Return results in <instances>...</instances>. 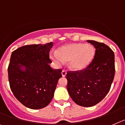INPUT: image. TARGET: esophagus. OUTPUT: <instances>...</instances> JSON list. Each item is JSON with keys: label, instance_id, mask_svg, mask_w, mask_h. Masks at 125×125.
<instances>
[{"label": "esophagus", "instance_id": "esophagus-1", "mask_svg": "<svg viewBox=\"0 0 125 125\" xmlns=\"http://www.w3.org/2000/svg\"><path fill=\"white\" fill-rule=\"evenodd\" d=\"M62 75L63 77H65L66 75H67V72L65 71H62Z\"/></svg>", "mask_w": 125, "mask_h": 125}]
</instances>
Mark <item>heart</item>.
Segmentation results:
<instances>
[{
  "label": "heart",
  "instance_id": "obj_1",
  "mask_svg": "<svg viewBox=\"0 0 125 125\" xmlns=\"http://www.w3.org/2000/svg\"><path fill=\"white\" fill-rule=\"evenodd\" d=\"M95 49L90 44L83 43H70L62 46L57 50L56 54L51 56L58 65L69 62V67L74 71L86 69L93 61Z\"/></svg>",
  "mask_w": 125,
  "mask_h": 125
}]
</instances>
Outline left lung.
<instances>
[{
    "mask_svg": "<svg viewBox=\"0 0 125 125\" xmlns=\"http://www.w3.org/2000/svg\"><path fill=\"white\" fill-rule=\"evenodd\" d=\"M96 49L92 63L83 71L68 72L67 89L73 101L83 107L99 103L109 92L115 74L114 54L104 43L87 41Z\"/></svg>",
    "mask_w": 125,
    "mask_h": 125,
    "instance_id": "1",
    "label": "left lung"
}]
</instances>
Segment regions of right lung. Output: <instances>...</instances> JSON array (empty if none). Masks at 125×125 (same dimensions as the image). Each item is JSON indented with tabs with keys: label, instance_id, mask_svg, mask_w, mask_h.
Listing matches in <instances>:
<instances>
[{
	"label": "right lung",
	"instance_id": "obj_1",
	"mask_svg": "<svg viewBox=\"0 0 125 125\" xmlns=\"http://www.w3.org/2000/svg\"><path fill=\"white\" fill-rule=\"evenodd\" d=\"M53 42L26 45L11 54L8 67L10 88L14 96L27 107H46L54 96L62 70L50 66Z\"/></svg>",
	"mask_w": 125,
	"mask_h": 125
}]
</instances>
